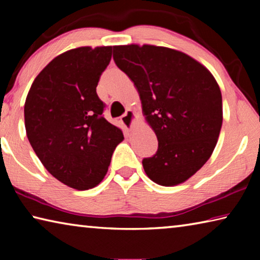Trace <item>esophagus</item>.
Here are the masks:
<instances>
[{
  "mask_svg": "<svg viewBox=\"0 0 260 260\" xmlns=\"http://www.w3.org/2000/svg\"><path fill=\"white\" fill-rule=\"evenodd\" d=\"M121 121H122V124L127 127V128H132L135 122V113L133 110H131V109L126 110V112L122 114V117H121Z\"/></svg>",
  "mask_w": 260,
  "mask_h": 260,
  "instance_id": "esophagus-1",
  "label": "esophagus"
}]
</instances>
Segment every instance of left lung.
I'll list each match as a JSON object with an SVG mask.
<instances>
[{
    "label": "left lung",
    "mask_w": 260,
    "mask_h": 260,
    "mask_svg": "<svg viewBox=\"0 0 260 260\" xmlns=\"http://www.w3.org/2000/svg\"><path fill=\"white\" fill-rule=\"evenodd\" d=\"M113 60L134 82L158 149L143 158L153 182L175 186L212 155L222 125L221 91L212 74L181 51L144 45L113 47Z\"/></svg>",
    "instance_id": "obj_1"
}]
</instances>
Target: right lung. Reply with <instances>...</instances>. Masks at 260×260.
Masks as SVG:
<instances>
[{
  "label": "right lung",
  "mask_w": 260,
  "mask_h": 260,
  "mask_svg": "<svg viewBox=\"0 0 260 260\" xmlns=\"http://www.w3.org/2000/svg\"><path fill=\"white\" fill-rule=\"evenodd\" d=\"M112 47H80L57 56L39 73L26 98V134L52 177L86 190L102 181L124 135L103 117L96 93Z\"/></svg>",
  "instance_id": "right-lung-1"
}]
</instances>
